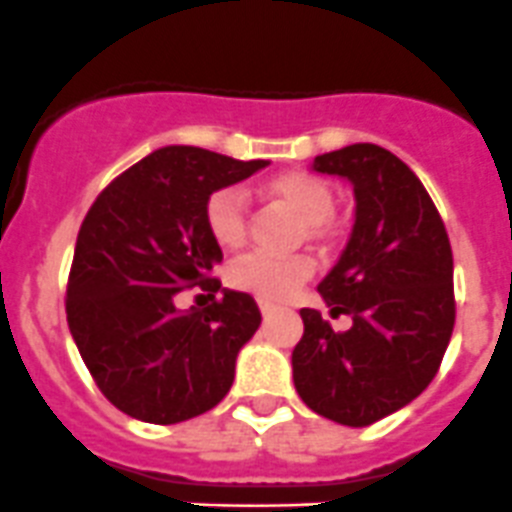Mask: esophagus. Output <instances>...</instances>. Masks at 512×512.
Masks as SVG:
<instances>
[{"label":"esophagus","mask_w":512,"mask_h":512,"mask_svg":"<svg viewBox=\"0 0 512 512\" xmlns=\"http://www.w3.org/2000/svg\"><path fill=\"white\" fill-rule=\"evenodd\" d=\"M277 310V305H272V302H265V300H260V312H262V315H272V312H275Z\"/></svg>","instance_id":"34e87169"}]
</instances>
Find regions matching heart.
Masks as SVG:
<instances>
[{"label":"heart","mask_w":512,"mask_h":512,"mask_svg":"<svg viewBox=\"0 0 512 512\" xmlns=\"http://www.w3.org/2000/svg\"><path fill=\"white\" fill-rule=\"evenodd\" d=\"M262 195L287 207L300 217V240L330 250L340 242L342 225L337 220L335 192L322 177L310 172H282L262 185ZM205 227L222 250H237L245 245L250 230L247 200L237 187H220L205 202ZM315 270L310 255H267L250 252L235 260L227 270V280L235 290L247 292L265 302L287 300Z\"/></svg>","instance_id":"heart-1"}]
</instances>
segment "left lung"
<instances>
[{
    "instance_id": "left-lung-1",
    "label": "left lung",
    "mask_w": 512,
    "mask_h": 512,
    "mask_svg": "<svg viewBox=\"0 0 512 512\" xmlns=\"http://www.w3.org/2000/svg\"><path fill=\"white\" fill-rule=\"evenodd\" d=\"M312 170L352 182L357 210L340 262L320 282L335 332L300 310L292 380L317 415L365 428L413 403L440 370L455 325L453 250L438 207L400 157L360 142L315 157Z\"/></svg>"
}]
</instances>
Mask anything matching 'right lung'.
Wrapping results in <instances>:
<instances>
[{
    "mask_svg": "<svg viewBox=\"0 0 512 512\" xmlns=\"http://www.w3.org/2000/svg\"><path fill=\"white\" fill-rule=\"evenodd\" d=\"M202 147H162L114 177L89 207L67 280V322L97 388L117 410L175 425L232 388L240 347L260 327L247 292L180 312L177 295L212 277L222 250L205 227L215 190L262 170Z\"/></svg>",
    "mask_w": 512,
    "mask_h": 512,
    "instance_id": "add662e5",
    "label": "right lung"
}]
</instances>
